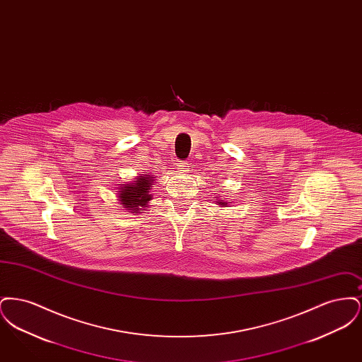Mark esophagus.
<instances>
[{
  "mask_svg": "<svg viewBox=\"0 0 362 362\" xmlns=\"http://www.w3.org/2000/svg\"><path fill=\"white\" fill-rule=\"evenodd\" d=\"M177 168H179L180 173H187V171H189V163H186V161H179V163H177Z\"/></svg>",
  "mask_w": 362,
  "mask_h": 362,
  "instance_id": "esophagus-1",
  "label": "esophagus"
}]
</instances>
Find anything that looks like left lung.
<instances>
[{
  "label": "left lung",
  "instance_id": "obj_1",
  "mask_svg": "<svg viewBox=\"0 0 362 362\" xmlns=\"http://www.w3.org/2000/svg\"><path fill=\"white\" fill-rule=\"evenodd\" d=\"M218 198V197H217ZM216 204L218 205V206L228 207L230 205V202H226L224 199H216Z\"/></svg>",
  "mask_w": 362,
  "mask_h": 362
}]
</instances>
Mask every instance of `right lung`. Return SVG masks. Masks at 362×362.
<instances>
[{
	"mask_svg": "<svg viewBox=\"0 0 362 362\" xmlns=\"http://www.w3.org/2000/svg\"><path fill=\"white\" fill-rule=\"evenodd\" d=\"M155 176L149 173H139L134 180L126 182L118 187V201L121 202L124 210L129 213L139 214L142 210H146L149 202L153 199L151 189L155 183Z\"/></svg>",
	"mask_w": 362,
	"mask_h": 362,
	"instance_id": "right-lung-1",
	"label": "right lung"
}]
</instances>
